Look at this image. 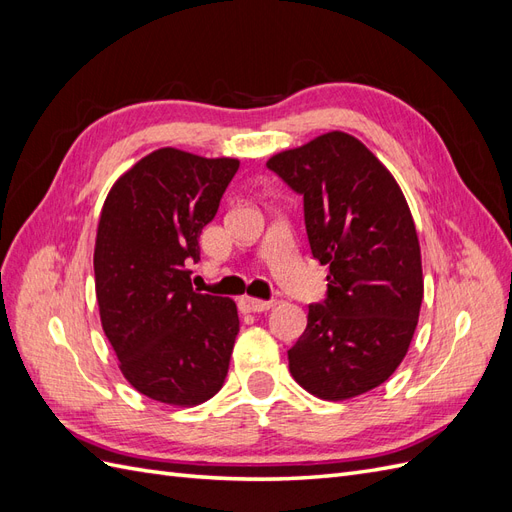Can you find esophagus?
Masks as SVG:
<instances>
[{
  "mask_svg": "<svg viewBox=\"0 0 512 512\" xmlns=\"http://www.w3.org/2000/svg\"><path fill=\"white\" fill-rule=\"evenodd\" d=\"M241 307L245 312H267V309L273 307V301H260V299H252V297H243L241 299Z\"/></svg>",
  "mask_w": 512,
  "mask_h": 512,
  "instance_id": "obj_1",
  "label": "esophagus"
}]
</instances>
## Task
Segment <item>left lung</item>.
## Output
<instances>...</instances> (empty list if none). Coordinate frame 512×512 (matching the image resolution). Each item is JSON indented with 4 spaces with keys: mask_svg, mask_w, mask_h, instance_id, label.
<instances>
[{
    "mask_svg": "<svg viewBox=\"0 0 512 512\" xmlns=\"http://www.w3.org/2000/svg\"><path fill=\"white\" fill-rule=\"evenodd\" d=\"M267 166L303 196L312 256L329 265L327 299L309 305L288 350L290 374L320 399L363 395L404 361L421 312V245L406 196L359 138L339 130Z\"/></svg>",
    "mask_w": 512,
    "mask_h": 512,
    "instance_id": "1",
    "label": "left lung"
}]
</instances>
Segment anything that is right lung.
I'll list each match as a JSON object with an SVG mask.
<instances>
[{
	"mask_svg": "<svg viewBox=\"0 0 512 512\" xmlns=\"http://www.w3.org/2000/svg\"><path fill=\"white\" fill-rule=\"evenodd\" d=\"M237 168L235 158L164 147L104 200L94 250L102 329L123 378L160 404H203L228 374L237 305L194 290L188 265Z\"/></svg>",
	"mask_w": 512,
	"mask_h": 512,
	"instance_id": "obj_1",
	"label": "right lung"
}]
</instances>
